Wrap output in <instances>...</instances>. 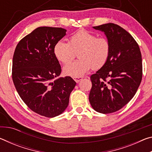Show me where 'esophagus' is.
I'll list each match as a JSON object with an SVG mask.
<instances>
[{
    "label": "esophagus",
    "mask_w": 152,
    "mask_h": 152,
    "mask_svg": "<svg viewBox=\"0 0 152 152\" xmlns=\"http://www.w3.org/2000/svg\"><path fill=\"white\" fill-rule=\"evenodd\" d=\"M73 79L74 80V81H75L76 82H77V83H78V82L80 81H81L82 79H83V78L82 77H74V78H73Z\"/></svg>",
    "instance_id": "esophagus-1"
}]
</instances>
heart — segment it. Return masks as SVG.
Returning <instances> with one entry per match:
<instances>
[{
    "instance_id": "obj_1",
    "label": "heart",
    "mask_w": 152,
    "mask_h": 152,
    "mask_svg": "<svg viewBox=\"0 0 152 152\" xmlns=\"http://www.w3.org/2000/svg\"><path fill=\"white\" fill-rule=\"evenodd\" d=\"M80 60L64 67L67 76L81 77L92 67L98 69L103 66L110 55V45L107 38L96 36L86 30H80L70 37L69 43L59 41L53 47L56 58L64 64L73 60L76 51H78Z\"/></svg>"
}]
</instances>
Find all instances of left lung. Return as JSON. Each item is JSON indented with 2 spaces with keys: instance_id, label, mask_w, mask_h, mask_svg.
I'll return each mask as SVG.
<instances>
[{
  "instance_id": "obj_1",
  "label": "left lung",
  "mask_w": 152,
  "mask_h": 152,
  "mask_svg": "<svg viewBox=\"0 0 152 152\" xmlns=\"http://www.w3.org/2000/svg\"><path fill=\"white\" fill-rule=\"evenodd\" d=\"M93 29L104 33L110 51L106 64L91 76L89 101L96 111L107 114L120 110L134 96L142 79V60L137 43L119 25Z\"/></svg>"
}]
</instances>
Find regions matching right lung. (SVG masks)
<instances>
[{
    "instance_id": "add662e5",
    "label": "right lung",
    "mask_w": 152,
    "mask_h": 152,
    "mask_svg": "<svg viewBox=\"0 0 152 152\" xmlns=\"http://www.w3.org/2000/svg\"><path fill=\"white\" fill-rule=\"evenodd\" d=\"M66 31L37 27L20 41L14 52L12 78L18 94L31 110L46 117L66 109L76 84L70 76L59 78L61 66L53 54L55 44Z\"/></svg>"
}]
</instances>
